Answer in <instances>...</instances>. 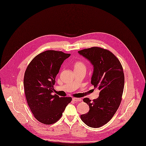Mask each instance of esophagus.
<instances>
[{"label": "esophagus", "mask_w": 146, "mask_h": 146, "mask_svg": "<svg viewBox=\"0 0 146 146\" xmlns=\"http://www.w3.org/2000/svg\"><path fill=\"white\" fill-rule=\"evenodd\" d=\"M72 100L74 102H80V101H81V98H73L72 99Z\"/></svg>", "instance_id": "34e87169"}]
</instances>
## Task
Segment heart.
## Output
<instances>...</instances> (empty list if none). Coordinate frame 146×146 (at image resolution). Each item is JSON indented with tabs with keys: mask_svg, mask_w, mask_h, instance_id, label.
Segmentation results:
<instances>
[{
	"mask_svg": "<svg viewBox=\"0 0 146 146\" xmlns=\"http://www.w3.org/2000/svg\"><path fill=\"white\" fill-rule=\"evenodd\" d=\"M73 66H74V70H80V69L86 70V65L84 61H80V60L76 61L74 63Z\"/></svg>",
	"mask_w": 146,
	"mask_h": 146,
	"instance_id": "heart-1",
	"label": "heart"
}]
</instances>
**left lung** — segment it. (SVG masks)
Segmentation results:
<instances>
[{
	"label": "left lung",
	"instance_id": "8db88e82",
	"mask_svg": "<svg viewBox=\"0 0 146 146\" xmlns=\"http://www.w3.org/2000/svg\"><path fill=\"white\" fill-rule=\"evenodd\" d=\"M78 53L92 64L91 82L100 90L97 99H83L90 110L81 115V119L90 127H100L111 119L121 104L125 82L123 68L118 58L108 50L93 47Z\"/></svg>",
	"mask_w": 146,
	"mask_h": 146
}]
</instances>
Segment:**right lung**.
I'll return each mask as SVG.
<instances>
[{
  "instance_id": "right-lung-1",
  "label": "right lung",
  "mask_w": 146,
  "mask_h": 146,
  "mask_svg": "<svg viewBox=\"0 0 146 146\" xmlns=\"http://www.w3.org/2000/svg\"><path fill=\"white\" fill-rule=\"evenodd\" d=\"M70 56L62 51L47 50L33 58L25 70L24 86L27 103L34 117L42 123L57 122L72 101L71 97L52 94L61 65Z\"/></svg>"
}]
</instances>
